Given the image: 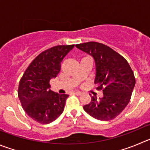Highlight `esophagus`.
<instances>
[{"label": "esophagus", "mask_w": 150, "mask_h": 150, "mask_svg": "<svg viewBox=\"0 0 150 150\" xmlns=\"http://www.w3.org/2000/svg\"><path fill=\"white\" fill-rule=\"evenodd\" d=\"M74 93L76 94V95H77V96H80L81 94H82V93L79 92V91H75V92H74Z\"/></svg>", "instance_id": "34e87169"}]
</instances>
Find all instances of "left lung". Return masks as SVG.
<instances>
[{
	"mask_svg": "<svg viewBox=\"0 0 150 150\" xmlns=\"http://www.w3.org/2000/svg\"><path fill=\"white\" fill-rule=\"evenodd\" d=\"M76 47L91 55L96 65L94 83L102 90L103 96L83 107L94 119L109 121L119 115L130 100L135 85L133 72L127 61L110 47L96 42L77 44Z\"/></svg>",
	"mask_w": 150,
	"mask_h": 150,
	"instance_id": "1",
	"label": "left lung"
}]
</instances>
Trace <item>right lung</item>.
<instances>
[{
  "label": "right lung",
  "instance_id": "1",
  "mask_svg": "<svg viewBox=\"0 0 150 150\" xmlns=\"http://www.w3.org/2000/svg\"><path fill=\"white\" fill-rule=\"evenodd\" d=\"M74 45H57L40 54L28 65L18 88L21 105L33 120L49 124L62 113L67 94H59L50 89V80L60 71L63 58Z\"/></svg>",
  "mask_w": 150,
  "mask_h": 150
}]
</instances>
